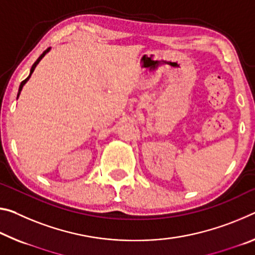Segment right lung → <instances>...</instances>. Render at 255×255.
<instances>
[{
    "label": "right lung",
    "mask_w": 255,
    "mask_h": 255,
    "mask_svg": "<svg viewBox=\"0 0 255 255\" xmlns=\"http://www.w3.org/2000/svg\"><path fill=\"white\" fill-rule=\"evenodd\" d=\"M50 50H51V47H48L47 48V50H45V51H44L43 52V53L42 54H40V56H39V58L37 59V60H36V61H35V63L33 64V66H31V68H30V74H29V76H28L27 77V78L25 79V80H22V82H21V84H20V86H19V91H18V95H17V99L19 98V95H20V92H21V90H22V87H23V85H25L27 82H28V80H29V78H30V76H31V74H33V72H34V70H35V68H36V66H37V64H38V62L40 61V60H42L43 58H44V55H45L46 53H47V52H50Z\"/></svg>",
    "instance_id": "add662e5"
}]
</instances>
